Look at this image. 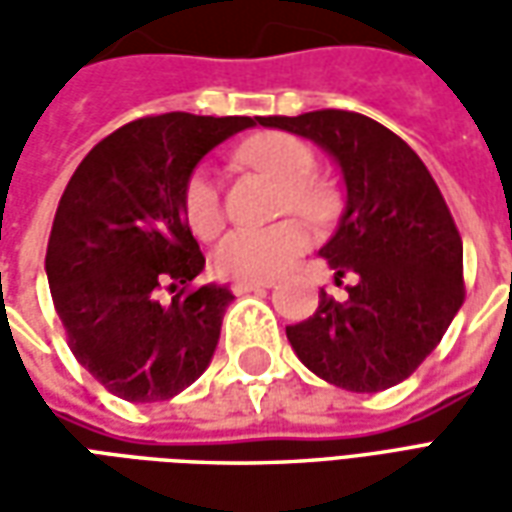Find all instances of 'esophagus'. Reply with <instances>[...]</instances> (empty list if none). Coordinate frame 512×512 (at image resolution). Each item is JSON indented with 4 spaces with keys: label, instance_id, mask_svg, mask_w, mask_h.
<instances>
[{
    "label": "esophagus",
    "instance_id": "obj_1",
    "mask_svg": "<svg viewBox=\"0 0 512 512\" xmlns=\"http://www.w3.org/2000/svg\"><path fill=\"white\" fill-rule=\"evenodd\" d=\"M271 288V282H233L235 296H246V293H260V290Z\"/></svg>",
    "mask_w": 512,
    "mask_h": 512
}]
</instances>
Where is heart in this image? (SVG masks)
Masks as SVG:
<instances>
[{
    "mask_svg": "<svg viewBox=\"0 0 512 512\" xmlns=\"http://www.w3.org/2000/svg\"><path fill=\"white\" fill-rule=\"evenodd\" d=\"M241 164L252 167L279 186L277 213H296L304 222H332L340 197L326 178L315 172V153L299 136L257 134L238 147ZM183 216L200 241H211L222 230V191L208 169H194L183 186ZM310 246L307 227L296 219H282L260 230H233L216 244L213 271L235 282H268L282 277Z\"/></svg>",
    "mask_w": 512,
    "mask_h": 512,
    "instance_id": "heart-1",
    "label": "heart"
}]
</instances>
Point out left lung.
I'll list each match as a JSON object with an SVG mask.
<instances>
[{"instance_id": "1", "label": "left lung", "mask_w": 512, "mask_h": 512, "mask_svg": "<svg viewBox=\"0 0 512 512\" xmlns=\"http://www.w3.org/2000/svg\"><path fill=\"white\" fill-rule=\"evenodd\" d=\"M323 147L340 167L345 211L321 257L345 299L321 290L318 310L288 326L301 365L348 392L406 381L441 343L463 304V244L436 180L376 120L343 109L263 117Z\"/></svg>"}]
</instances>
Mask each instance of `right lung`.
Listing matches in <instances>:
<instances>
[{
	"mask_svg": "<svg viewBox=\"0 0 512 512\" xmlns=\"http://www.w3.org/2000/svg\"><path fill=\"white\" fill-rule=\"evenodd\" d=\"M263 117H142L101 139L62 191L46 249L54 310L79 365L131 403L169 400L211 365L233 293L189 282L205 257L183 186L213 147ZM161 289L176 296L169 305Z\"/></svg>",
	"mask_w": 512,
	"mask_h": 512,
	"instance_id": "add662e5",
	"label": "right lung"
}]
</instances>
